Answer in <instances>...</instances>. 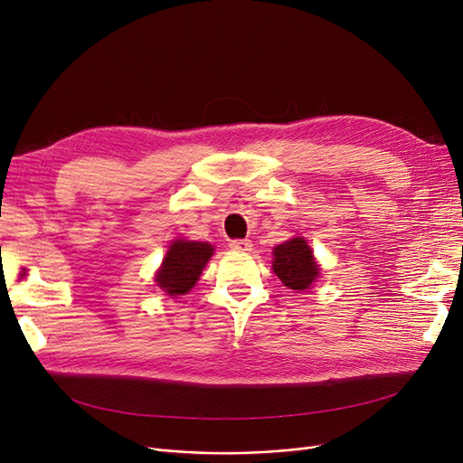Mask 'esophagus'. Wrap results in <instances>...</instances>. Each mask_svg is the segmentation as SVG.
<instances>
[{
  "mask_svg": "<svg viewBox=\"0 0 463 463\" xmlns=\"http://www.w3.org/2000/svg\"><path fill=\"white\" fill-rule=\"evenodd\" d=\"M231 248L232 250H236V251H251L253 250V244H251V240H232L231 241Z\"/></svg>",
  "mask_w": 463,
  "mask_h": 463,
  "instance_id": "esophagus-1",
  "label": "esophagus"
}]
</instances>
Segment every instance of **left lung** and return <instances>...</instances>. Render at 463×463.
I'll list each match as a JSON object with an SVG mask.
<instances>
[{"instance_id":"left-lung-1","label":"left lung","mask_w":463,"mask_h":463,"mask_svg":"<svg viewBox=\"0 0 463 463\" xmlns=\"http://www.w3.org/2000/svg\"><path fill=\"white\" fill-rule=\"evenodd\" d=\"M272 257L274 274L285 287L298 290V293L311 288L313 281L319 278V264L302 236H295L276 246Z\"/></svg>"}]
</instances>
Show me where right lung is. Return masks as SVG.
Segmentation results:
<instances>
[{
  "label": "right lung",
  "mask_w": 463,
  "mask_h": 463,
  "mask_svg": "<svg viewBox=\"0 0 463 463\" xmlns=\"http://www.w3.org/2000/svg\"><path fill=\"white\" fill-rule=\"evenodd\" d=\"M213 255V246L208 241L175 240L156 274V283L168 297L187 295L199 281L206 262Z\"/></svg>",
  "instance_id": "right-lung-1"
}]
</instances>
